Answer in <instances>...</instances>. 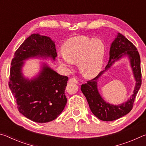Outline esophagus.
Listing matches in <instances>:
<instances>
[{
    "label": "esophagus",
    "mask_w": 146,
    "mask_h": 146,
    "mask_svg": "<svg viewBox=\"0 0 146 146\" xmlns=\"http://www.w3.org/2000/svg\"><path fill=\"white\" fill-rule=\"evenodd\" d=\"M69 82H72V83H76V84H78V81L76 80V78H71L70 79V80H69Z\"/></svg>",
    "instance_id": "1"
}]
</instances>
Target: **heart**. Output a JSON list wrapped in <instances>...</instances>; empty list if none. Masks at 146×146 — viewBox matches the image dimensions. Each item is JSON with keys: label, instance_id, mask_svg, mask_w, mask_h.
I'll return each instance as SVG.
<instances>
[{"label": "heart", "instance_id": "obj_1", "mask_svg": "<svg viewBox=\"0 0 146 146\" xmlns=\"http://www.w3.org/2000/svg\"><path fill=\"white\" fill-rule=\"evenodd\" d=\"M106 52L104 43L98 39L77 36L64 44V51L58 54L61 62L69 68L78 64L79 70L87 78L97 75L102 70Z\"/></svg>", "mask_w": 146, "mask_h": 146}]
</instances>
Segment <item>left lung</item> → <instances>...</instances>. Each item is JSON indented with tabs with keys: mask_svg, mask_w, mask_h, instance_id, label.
<instances>
[{
	"mask_svg": "<svg viewBox=\"0 0 146 146\" xmlns=\"http://www.w3.org/2000/svg\"><path fill=\"white\" fill-rule=\"evenodd\" d=\"M130 59L131 67L136 81L133 95L126 102L118 105H113L106 102L100 95L98 90V80L100 76L115 63L123 56ZM142 84L140 58L137 49L132 42L120 33L111 44L110 59L105 70L101 71L95 78L81 86V91L88 100L89 106L98 119L103 121H113L129 113L133 108L136 96Z\"/></svg>",
	"mask_w": 146,
	"mask_h": 146,
	"instance_id": "8db88e82",
	"label": "left lung"
}]
</instances>
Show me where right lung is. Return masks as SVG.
Instances as JSON below:
<instances>
[{
    "instance_id": "obj_1",
    "label": "right lung",
    "mask_w": 146,
    "mask_h": 146,
    "mask_svg": "<svg viewBox=\"0 0 146 146\" xmlns=\"http://www.w3.org/2000/svg\"><path fill=\"white\" fill-rule=\"evenodd\" d=\"M56 56L55 42L48 36L34 33L17 49L11 60L9 88L19 112L33 122H50L62 112L67 103L65 90L68 77L43 63L38 75L26 78L22 70L24 61L35 57L55 60Z\"/></svg>"
}]
</instances>
